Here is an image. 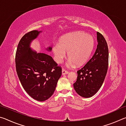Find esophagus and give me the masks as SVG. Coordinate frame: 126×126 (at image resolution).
<instances>
[{
  "label": "esophagus",
  "instance_id": "obj_1",
  "mask_svg": "<svg viewBox=\"0 0 126 126\" xmlns=\"http://www.w3.org/2000/svg\"><path fill=\"white\" fill-rule=\"evenodd\" d=\"M69 72H68V71H65V70L64 69H62V75H65V74H67Z\"/></svg>",
  "mask_w": 126,
  "mask_h": 126
}]
</instances>
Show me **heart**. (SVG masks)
<instances>
[{"label":"heart","mask_w":126,"mask_h":126,"mask_svg":"<svg viewBox=\"0 0 126 126\" xmlns=\"http://www.w3.org/2000/svg\"><path fill=\"white\" fill-rule=\"evenodd\" d=\"M94 46L93 37L82 32H74L62 37L52 47L54 60L61 63L68 52V65L79 66L86 62Z\"/></svg>","instance_id":"heart-1"}]
</instances>
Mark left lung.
I'll return each mask as SVG.
<instances>
[{"instance_id": "8db88e82", "label": "left lung", "mask_w": 126, "mask_h": 126, "mask_svg": "<svg viewBox=\"0 0 126 126\" xmlns=\"http://www.w3.org/2000/svg\"><path fill=\"white\" fill-rule=\"evenodd\" d=\"M98 44L94 54L83 67L77 71L74 88L80 96L92 97L101 88L105 79L108 65V48L103 35L97 32Z\"/></svg>"}]
</instances>
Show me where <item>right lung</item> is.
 Wrapping results in <instances>:
<instances>
[{
  "label": "right lung",
  "mask_w": 126,
  "mask_h": 126,
  "mask_svg": "<svg viewBox=\"0 0 126 126\" xmlns=\"http://www.w3.org/2000/svg\"><path fill=\"white\" fill-rule=\"evenodd\" d=\"M42 31H32L23 36L19 43L16 56V71L23 88L30 96L44 101L52 96L62 75V69L52 57L37 53L31 47L32 42ZM52 48L46 49L51 52Z\"/></svg>",
  "instance_id": "right-lung-1"
}]
</instances>
